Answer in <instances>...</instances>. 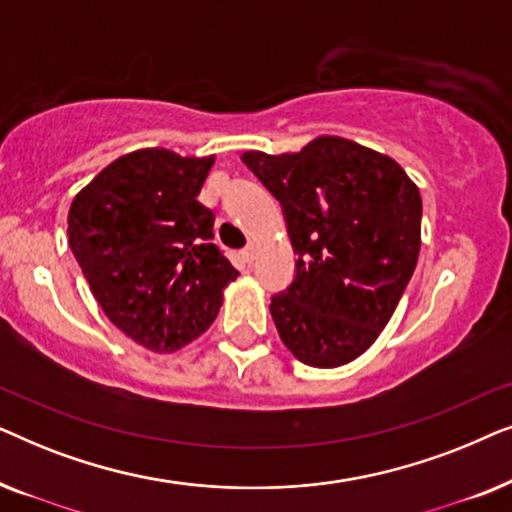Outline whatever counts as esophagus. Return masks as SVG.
Here are the masks:
<instances>
[{"label": "esophagus", "instance_id": "esophagus-1", "mask_svg": "<svg viewBox=\"0 0 512 512\" xmlns=\"http://www.w3.org/2000/svg\"><path fill=\"white\" fill-rule=\"evenodd\" d=\"M242 258L247 263H254V258H256V244H247V247H244V251H242Z\"/></svg>", "mask_w": 512, "mask_h": 512}]
</instances>
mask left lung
<instances>
[{
    "mask_svg": "<svg viewBox=\"0 0 512 512\" xmlns=\"http://www.w3.org/2000/svg\"><path fill=\"white\" fill-rule=\"evenodd\" d=\"M242 163L279 200L298 256L270 303L279 338L307 366H345L377 340L415 272L419 188L396 160L342 137L247 151Z\"/></svg>",
    "mask_w": 512,
    "mask_h": 512,
    "instance_id": "1",
    "label": "left lung"
}]
</instances>
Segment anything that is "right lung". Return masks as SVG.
Instances as JSON below:
<instances>
[{
    "mask_svg": "<svg viewBox=\"0 0 512 512\" xmlns=\"http://www.w3.org/2000/svg\"><path fill=\"white\" fill-rule=\"evenodd\" d=\"M214 156L142 149L114 160L69 207V247L111 324L151 352L212 326L237 270L198 193Z\"/></svg>",
    "mask_w": 512,
    "mask_h": 512,
    "instance_id": "add662e5",
    "label": "right lung"
}]
</instances>
